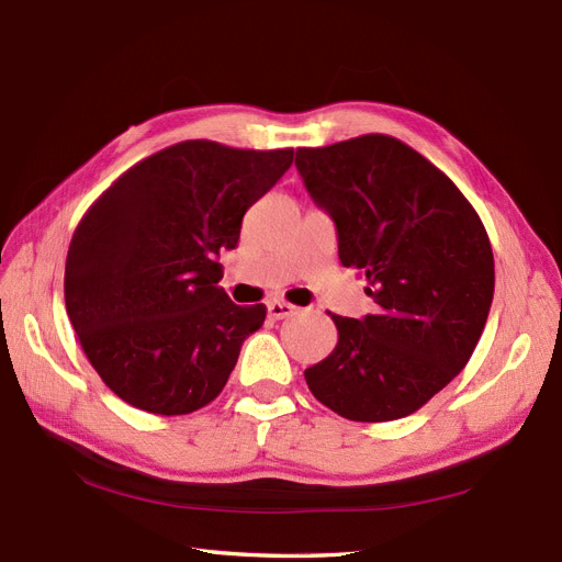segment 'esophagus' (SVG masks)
Listing matches in <instances>:
<instances>
[{
    "label": "esophagus",
    "mask_w": 562,
    "mask_h": 562,
    "mask_svg": "<svg viewBox=\"0 0 562 562\" xmlns=\"http://www.w3.org/2000/svg\"><path fill=\"white\" fill-rule=\"evenodd\" d=\"M296 313V305H292V303H286V301H268V317H273V319H284V317H289V315H294Z\"/></svg>",
    "instance_id": "obj_1"
}]
</instances>
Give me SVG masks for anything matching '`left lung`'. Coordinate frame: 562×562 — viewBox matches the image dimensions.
Segmentation results:
<instances>
[{
	"label": "left lung",
	"instance_id": "8db88e82",
	"mask_svg": "<svg viewBox=\"0 0 562 562\" xmlns=\"http://www.w3.org/2000/svg\"><path fill=\"white\" fill-rule=\"evenodd\" d=\"M313 201L331 214L338 259L367 276L375 313L331 315L338 342L305 383L357 423L406 418L472 357L491 313L495 261L476 210L408 144L361 135L296 149Z\"/></svg>",
	"mask_w": 562,
	"mask_h": 562
}]
</instances>
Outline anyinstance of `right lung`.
Listing matches in <instances>:
<instances>
[{"label": "right lung", "mask_w": 562, "mask_h": 562, "mask_svg": "<svg viewBox=\"0 0 562 562\" xmlns=\"http://www.w3.org/2000/svg\"><path fill=\"white\" fill-rule=\"evenodd\" d=\"M294 149L172 144L125 170L71 235L65 305L90 364L125 404L187 415L220 396L266 305H235L222 249Z\"/></svg>", "instance_id": "obj_1"}]
</instances>
